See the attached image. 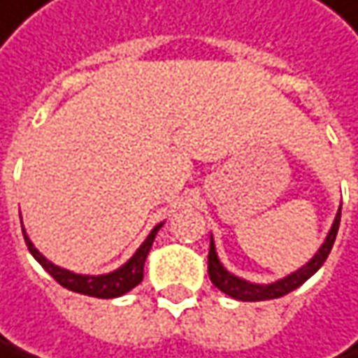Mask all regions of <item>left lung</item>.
<instances>
[{"label": "left lung", "mask_w": 358, "mask_h": 358, "mask_svg": "<svg viewBox=\"0 0 358 358\" xmlns=\"http://www.w3.org/2000/svg\"><path fill=\"white\" fill-rule=\"evenodd\" d=\"M341 209L342 205L338 207V213H336V217L332 221V227H330L324 244L317 248V252L309 258L301 268L289 273L282 278H276L273 282H252V280H245L242 276L229 273L223 266V262L219 260L215 240H213L211 236V245H209V278H211V282L219 291H223L225 295H229V297H234L238 301H266V299H276V297H282V295L295 291L308 278L315 275L322 268V264L326 262V258H328V254H330V250L334 245V240H336V234H338Z\"/></svg>", "instance_id": "1"}]
</instances>
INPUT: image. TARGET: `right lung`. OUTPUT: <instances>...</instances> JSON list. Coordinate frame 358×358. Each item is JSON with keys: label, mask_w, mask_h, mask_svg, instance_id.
Segmentation results:
<instances>
[{"label": "right lung", "mask_w": 358, "mask_h": 358, "mask_svg": "<svg viewBox=\"0 0 358 358\" xmlns=\"http://www.w3.org/2000/svg\"><path fill=\"white\" fill-rule=\"evenodd\" d=\"M164 225L157 223L149 236L145 238V242L137 248V252L124 262L120 264L118 268H114L110 273H104V275H82V273H73L69 268H63V266H57L55 262H50L47 256H43L36 245L32 244V240L28 238L26 229L22 227V234H24V240L26 245L30 250V254L34 256V260L49 273L59 285H63L65 289L73 291V293H82V295H90V297H98V299H114V297H120L124 293H129L131 289H135L141 280H143V266H145V258L151 250V244L159 231V227Z\"/></svg>", "instance_id": "1"}]
</instances>
